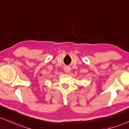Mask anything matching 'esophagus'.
I'll list each match as a JSON object with an SVG mask.
<instances>
[{"mask_svg":"<svg viewBox=\"0 0 129 129\" xmlns=\"http://www.w3.org/2000/svg\"><path fill=\"white\" fill-rule=\"evenodd\" d=\"M71 70L70 67L69 66H65L64 67V71H66V73H69Z\"/></svg>","mask_w":129,"mask_h":129,"instance_id":"esophagus-1","label":"esophagus"}]
</instances>
